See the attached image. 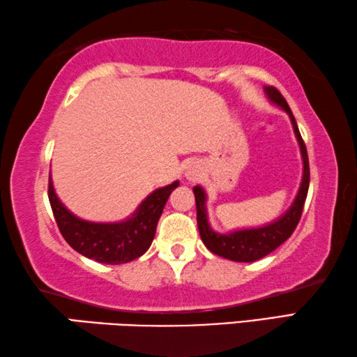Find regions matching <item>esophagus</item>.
Instances as JSON below:
<instances>
[{
	"mask_svg": "<svg viewBox=\"0 0 357 357\" xmlns=\"http://www.w3.org/2000/svg\"><path fill=\"white\" fill-rule=\"evenodd\" d=\"M188 176H189V178H195V176H197L195 169H194V172H188Z\"/></svg>",
	"mask_w": 357,
	"mask_h": 357,
	"instance_id": "1",
	"label": "esophagus"
}]
</instances>
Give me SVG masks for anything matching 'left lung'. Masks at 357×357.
I'll list each match as a JSON object with an SVG mask.
<instances>
[{
    "instance_id": "obj_1",
    "label": "left lung",
    "mask_w": 357,
    "mask_h": 357,
    "mask_svg": "<svg viewBox=\"0 0 357 357\" xmlns=\"http://www.w3.org/2000/svg\"><path fill=\"white\" fill-rule=\"evenodd\" d=\"M265 93H267L268 100L271 103L280 106L281 109H284L292 122L294 133L301 146V154L303 160V176L301 188H298L297 197L294 200L289 209L282 214L273 222L257 229H243L229 231V234H219L214 231L211 225L208 222V214H206V194L200 185L194 188L195 195V205H197V224H199V231L202 236L203 245H205L209 251L218 254V256L235 260V262H254L267 256L271 251H275L276 248L281 246L289 236L292 231L296 230L298 220L302 218V209L307 200L308 194V185H310V165H308V154L305 143L298 132L296 117L292 116V111L284 97L280 93V90L275 87H265Z\"/></svg>"
}]
</instances>
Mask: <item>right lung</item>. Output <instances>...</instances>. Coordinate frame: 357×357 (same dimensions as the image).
<instances>
[{
  "label": "right lung",
  "mask_w": 357,
  "mask_h": 357,
  "mask_svg": "<svg viewBox=\"0 0 357 357\" xmlns=\"http://www.w3.org/2000/svg\"><path fill=\"white\" fill-rule=\"evenodd\" d=\"M178 185L179 181H174L154 190L132 216L109 224L90 222L75 216L56 197L52 178H49V202L60 234L73 250L100 264L119 265L138 259L149 250L168 197Z\"/></svg>",
  "instance_id": "obj_1"
}]
</instances>
